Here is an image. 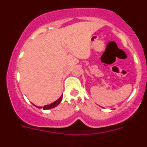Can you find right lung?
<instances>
[{
    "label": "right lung",
    "instance_id": "add662e5",
    "mask_svg": "<svg viewBox=\"0 0 147 147\" xmlns=\"http://www.w3.org/2000/svg\"><path fill=\"white\" fill-rule=\"evenodd\" d=\"M62 98V95L61 96L60 98L59 99H57L56 102H53V103L50 104V105H45L44 107H37V106H35V107H37V108H43V110H49V109H51V108H54V107H57L59 103H60L61 100Z\"/></svg>",
    "mask_w": 147,
    "mask_h": 147
}]
</instances>
